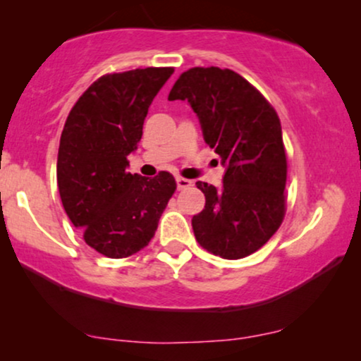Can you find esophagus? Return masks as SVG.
I'll return each instance as SVG.
<instances>
[{"label": "esophagus", "mask_w": 361, "mask_h": 361, "mask_svg": "<svg viewBox=\"0 0 361 361\" xmlns=\"http://www.w3.org/2000/svg\"><path fill=\"white\" fill-rule=\"evenodd\" d=\"M176 184H177V189L184 190V189H189V187H192V184H194V182L189 180V179H184V177H177Z\"/></svg>", "instance_id": "34e87169"}]
</instances>
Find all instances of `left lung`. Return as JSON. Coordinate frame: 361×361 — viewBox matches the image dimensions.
<instances>
[{"mask_svg":"<svg viewBox=\"0 0 361 361\" xmlns=\"http://www.w3.org/2000/svg\"><path fill=\"white\" fill-rule=\"evenodd\" d=\"M169 100H187L207 145L225 167L224 185L197 182L205 207L192 216L202 248L225 259L258 251L286 212L288 162L279 118L248 80L230 68L194 67L182 73Z\"/></svg>","mask_w":361,"mask_h":361,"instance_id":"obj_1","label":"left lung"}]
</instances>
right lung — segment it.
Segmentation results:
<instances>
[{
  "label": "right lung",
  "instance_id": "right-lung-1",
  "mask_svg": "<svg viewBox=\"0 0 361 361\" xmlns=\"http://www.w3.org/2000/svg\"><path fill=\"white\" fill-rule=\"evenodd\" d=\"M172 67L108 73L93 82L68 113L57 154L63 210L88 246L108 258H126L149 243L176 180L130 174L147 108Z\"/></svg>",
  "mask_w": 361,
  "mask_h": 361
}]
</instances>
